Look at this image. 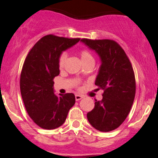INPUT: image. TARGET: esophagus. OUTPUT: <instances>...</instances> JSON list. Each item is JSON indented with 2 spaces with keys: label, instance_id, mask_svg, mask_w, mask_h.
<instances>
[{
  "label": "esophagus",
  "instance_id": "1",
  "mask_svg": "<svg viewBox=\"0 0 158 158\" xmlns=\"http://www.w3.org/2000/svg\"><path fill=\"white\" fill-rule=\"evenodd\" d=\"M83 98V97L81 95H79V94H77V95L75 96V99H76V100L77 101H79V100H80V99H81Z\"/></svg>",
  "mask_w": 158,
  "mask_h": 158
}]
</instances>
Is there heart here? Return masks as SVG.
Listing matches in <instances>:
<instances>
[{"label": "heart", "mask_w": 158, "mask_h": 158, "mask_svg": "<svg viewBox=\"0 0 158 158\" xmlns=\"http://www.w3.org/2000/svg\"><path fill=\"white\" fill-rule=\"evenodd\" d=\"M80 56H81V59L82 62H85V61H90V60H94V58L92 56L91 54L89 51L88 50H81L80 52ZM66 57L67 55L65 52H63L61 53L60 56L59 58V67L60 68H62L64 67L65 60H66Z\"/></svg>", "instance_id": "1"}]
</instances>
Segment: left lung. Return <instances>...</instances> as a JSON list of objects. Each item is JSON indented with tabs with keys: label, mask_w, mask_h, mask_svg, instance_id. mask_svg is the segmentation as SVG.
Here are the masks:
<instances>
[{
	"label": "left lung",
	"mask_w": 158,
	"mask_h": 158,
	"mask_svg": "<svg viewBox=\"0 0 158 158\" xmlns=\"http://www.w3.org/2000/svg\"><path fill=\"white\" fill-rule=\"evenodd\" d=\"M81 41L100 58L95 85L104 90L102 99L95 101L87 118L98 131H113L124 122L134 102L136 82L133 68L123 49L113 40L82 39Z\"/></svg>",
	"instance_id": "8db88e82"
}]
</instances>
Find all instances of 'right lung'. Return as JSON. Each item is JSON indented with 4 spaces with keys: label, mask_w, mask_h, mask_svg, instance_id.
Listing matches in <instances>:
<instances>
[{
    "label": "right lung",
    "mask_w": 158,
    "mask_h": 158,
    "mask_svg": "<svg viewBox=\"0 0 158 158\" xmlns=\"http://www.w3.org/2000/svg\"><path fill=\"white\" fill-rule=\"evenodd\" d=\"M80 39L45 35L27 54L20 78V89L27 113L44 129H55L64 123L76 99L73 94L56 96L53 79L59 74V58Z\"/></svg>",
    "instance_id": "obj_1"
}]
</instances>
